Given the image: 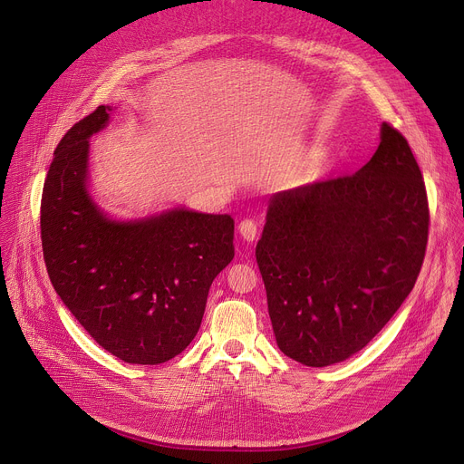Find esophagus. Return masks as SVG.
<instances>
[{
	"label": "esophagus",
	"instance_id": "esophagus-1",
	"mask_svg": "<svg viewBox=\"0 0 464 464\" xmlns=\"http://www.w3.org/2000/svg\"><path fill=\"white\" fill-rule=\"evenodd\" d=\"M256 231H258V227H256L255 220L246 218V220H242V222L238 224V233H240V237H242L244 240H247V242H253V240L256 238Z\"/></svg>",
	"mask_w": 464,
	"mask_h": 464
}]
</instances>
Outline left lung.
<instances>
[{
  "instance_id": "obj_1",
  "label": "left lung",
  "mask_w": 464,
  "mask_h": 464,
  "mask_svg": "<svg viewBox=\"0 0 464 464\" xmlns=\"http://www.w3.org/2000/svg\"><path fill=\"white\" fill-rule=\"evenodd\" d=\"M428 227L422 172L387 122L356 174L274 194L255 256L279 349L308 367L362 351L413 290Z\"/></svg>"
}]
</instances>
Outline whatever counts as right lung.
Wrapping results in <instances>:
<instances>
[{
	"instance_id": "right-lung-1",
	"label": "right lung",
	"mask_w": 464,
	"mask_h": 464,
	"mask_svg": "<svg viewBox=\"0 0 464 464\" xmlns=\"http://www.w3.org/2000/svg\"><path fill=\"white\" fill-rule=\"evenodd\" d=\"M108 119L110 106H99L54 150L40 208L44 260L56 294L102 349L156 365L194 340L209 288L235 256V222L188 209L108 218L86 187L90 138Z\"/></svg>"
}]
</instances>
